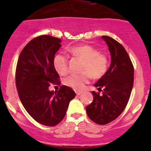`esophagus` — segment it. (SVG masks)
Here are the masks:
<instances>
[{"label": "esophagus", "instance_id": "34e87169", "mask_svg": "<svg viewBox=\"0 0 151 151\" xmlns=\"http://www.w3.org/2000/svg\"><path fill=\"white\" fill-rule=\"evenodd\" d=\"M75 93H76V94H77V96H79V95H80V94L82 93V91H75Z\"/></svg>", "mask_w": 151, "mask_h": 151}]
</instances>
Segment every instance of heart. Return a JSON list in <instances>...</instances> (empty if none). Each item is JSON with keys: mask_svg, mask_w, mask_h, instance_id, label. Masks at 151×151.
<instances>
[{"mask_svg": "<svg viewBox=\"0 0 151 151\" xmlns=\"http://www.w3.org/2000/svg\"><path fill=\"white\" fill-rule=\"evenodd\" d=\"M70 54L74 57L83 60L80 74H71L63 80L65 85L75 91L84 88L85 85L89 83L91 77L99 80L104 77L109 68V60L106 55L100 53L95 47L88 45L71 47ZM55 69L60 75H66L68 73V58L63 54H58L53 60Z\"/></svg>", "mask_w": 151, "mask_h": 151, "instance_id": "b5f03b06", "label": "heart"}]
</instances>
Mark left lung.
Here are the masks:
<instances>
[{
  "mask_svg": "<svg viewBox=\"0 0 151 151\" xmlns=\"http://www.w3.org/2000/svg\"><path fill=\"white\" fill-rule=\"evenodd\" d=\"M101 37L109 47L111 64L104 77L94 85L103 93L93 91V100L86 106V112L91 121L105 125L116 119L128 104L134 84V66L119 42L107 36Z\"/></svg>",
  "mask_w": 151,
  "mask_h": 151,
  "instance_id": "left-lung-1",
  "label": "left lung"
}]
</instances>
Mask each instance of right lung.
<instances>
[{
	"label": "right lung",
	"instance_id": "right-lung-1",
	"mask_svg": "<svg viewBox=\"0 0 151 151\" xmlns=\"http://www.w3.org/2000/svg\"><path fill=\"white\" fill-rule=\"evenodd\" d=\"M60 42L48 35L34 38L22 50L16 67L15 82L21 102L35 121L47 126H56L63 119L76 95L66 85L56 92L49 90L51 83L60 85L53 65Z\"/></svg>",
	"mask_w": 151,
	"mask_h": 151
}]
</instances>
